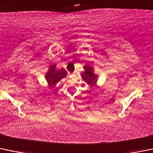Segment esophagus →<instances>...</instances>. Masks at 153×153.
I'll use <instances>...</instances> for the list:
<instances>
[{"mask_svg": "<svg viewBox=\"0 0 153 153\" xmlns=\"http://www.w3.org/2000/svg\"><path fill=\"white\" fill-rule=\"evenodd\" d=\"M71 76L72 77V76H74V75H73V74H72V75H71Z\"/></svg>", "mask_w": 153, "mask_h": 153, "instance_id": "34e87169", "label": "esophagus"}]
</instances>
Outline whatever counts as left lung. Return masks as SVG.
I'll list each match as a JSON object with an SVG mask.
<instances>
[{
	"instance_id": "left-lung-1",
	"label": "left lung",
	"mask_w": 153,
	"mask_h": 153,
	"mask_svg": "<svg viewBox=\"0 0 153 153\" xmlns=\"http://www.w3.org/2000/svg\"><path fill=\"white\" fill-rule=\"evenodd\" d=\"M84 72L81 74V78L83 81H85L89 85H95L97 81V75H95L94 72V68L91 65L87 64L83 66Z\"/></svg>"
}]
</instances>
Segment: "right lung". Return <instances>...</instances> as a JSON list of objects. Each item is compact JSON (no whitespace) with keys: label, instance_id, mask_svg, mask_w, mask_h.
<instances>
[{"label":"right lung","instance_id":"obj_1","mask_svg":"<svg viewBox=\"0 0 153 153\" xmlns=\"http://www.w3.org/2000/svg\"><path fill=\"white\" fill-rule=\"evenodd\" d=\"M67 75V72L64 68L57 69L56 64L51 65L49 70L45 74V79L48 81L49 86L51 87L54 86L58 82H59L62 78H65Z\"/></svg>","mask_w":153,"mask_h":153}]
</instances>
